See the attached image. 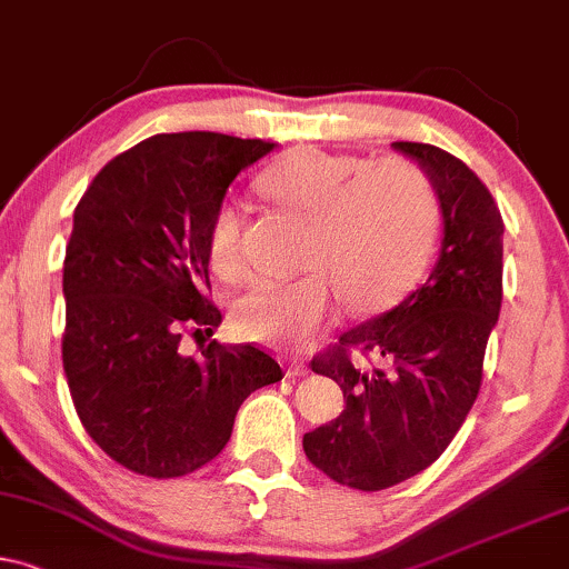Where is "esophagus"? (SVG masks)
<instances>
[{
    "label": "esophagus",
    "instance_id": "34e87169",
    "mask_svg": "<svg viewBox=\"0 0 569 569\" xmlns=\"http://www.w3.org/2000/svg\"><path fill=\"white\" fill-rule=\"evenodd\" d=\"M308 375V363L300 359H290L287 361V377H306Z\"/></svg>",
    "mask_w": 569,
    "mask_h": 569
}]
</instances>
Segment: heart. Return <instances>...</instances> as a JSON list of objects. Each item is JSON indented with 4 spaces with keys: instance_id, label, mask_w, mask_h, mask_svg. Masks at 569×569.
<instances>
[{
    "instance_id": "1",
    "label": "heart",
    "mask_w": 569,
    "mask_h": 569,
    "mask_svg": "<svg viewBox=\"0 0 569 569\" xmlns=\"http://www.w3.org/2000/svg\"><path fill=\"white\" fill-rule=\"evenodd\" d=\"M261 189L308 221L300 279H258L231 306L244 340L273 348L303 346L335 317L338 287L356 311L390 303L430 258L438 234V198L427 173L401 158H363L298 150L273 163ZM208 263L221 279H240L242 210L221 202L208 227Z\"/></svg>"
}]
</instances>
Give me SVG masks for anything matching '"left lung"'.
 <instances>
[{
    "instance_id": "left-lung-1",
    "label": "left lung",
    "mask_w": 569,
    "mask_h": 569,
    "mask_svg": "<svg viewBox=\"0 0 569 569\" xmlns=\"http://www.w3.org/2000/svg\"><path fill=\"white\" fill-rule=\"evenodd\" d=\"M392 150L432 181L443 219L438 261L401 303L311 361L340 385L346 409L303 435L311 465L359 490L398 486L446 451L478 398L501 311L503 221L486 184L440 147L392 142ZM353 349L375 355L378 367L353 365Z\"/></svg>"
}]
</instances>
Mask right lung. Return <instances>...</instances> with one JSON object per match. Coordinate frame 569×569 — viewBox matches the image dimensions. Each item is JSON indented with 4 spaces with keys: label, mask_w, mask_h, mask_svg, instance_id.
<instances>
[{
    "label": "right lung",
    "mask_w": 569,
    "mask_h": 569,
    "mask_svg": "<svg viewBox=\"0 0 569 569\" xmlns=\"http://www.w3.org/2000/svg\"><path fill=\"white\" fill-rule=\"evenodd\" d=\"M277 144L216 131L144 139L97 173L73 213L62 266V367L81 425L110 459L181 478L229 443L244 398L282 380L252 346L202 340L221 311L202 296L208 227L237 173Z\"/></svg>",
    "instance_id": "add662e5"
}]
</instances>
